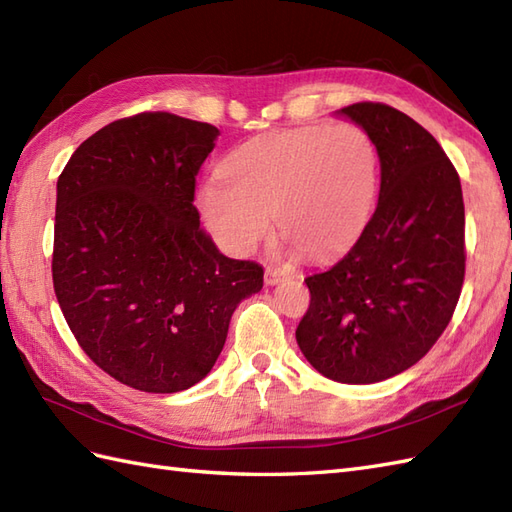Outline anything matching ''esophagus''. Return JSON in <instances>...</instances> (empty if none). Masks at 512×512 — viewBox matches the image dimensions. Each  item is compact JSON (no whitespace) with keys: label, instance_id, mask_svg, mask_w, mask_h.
Masks as SVG:
<instances>
[{"label":"esophagus","instance_id":"obj_1","mask_svg":"<svg viewBox=\"0 0 512 512\" xmlns=\"http://www.w3.org/2000/svg\"><path fill=\"white\" fill-rule=\"evenodd\" d=\"M283 279H285V272H281L279 268H266V272H264L266 285H277V283H281Z\"/></svg>","mask_w":512,"mask_h":512}]
</instances>
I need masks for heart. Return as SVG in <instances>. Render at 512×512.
Returning a JSON list of instances; mask_svg holds the SVG:
<instances>
[{"mask_svg":"<svg viewBox=\"0 0 512 512\" xmlns=\"http://www.w3.org/2000/svg\"><path fill=\"white\" fill-rule=\"evenodd\" d=\"M381 186V155L357 123L274 129L220 162L199 207L216 242L246 255L279 231L309 259L344 255L368 227Z\"/></svg>","mask_w":512,"mask_h":512,"instance_id":"heart-1","label":"heart"}]
</instances>
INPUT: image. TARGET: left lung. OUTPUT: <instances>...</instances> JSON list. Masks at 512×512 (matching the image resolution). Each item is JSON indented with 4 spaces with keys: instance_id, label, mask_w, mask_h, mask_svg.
I'll use <instances>...</instances> for the list:
<instances>
[{
    "instance_id": "1",
    "label": "left lung",
    "mask_w": 512,
    "mask_h": 512,
    "mask_svg": "<svg viewBox=\"0 0 512 512\" xmlns=\"http://www.w3.org/2000/svg\"><path fill=\"white\" fill-rule=\"evenodd\" d=\"M381 155L378 205L350 251L305 279L296 329L305 359L337 383L368 385L409 370L450 324L465 279L461 179L441 144L387 103L339 110Z\"/></svg>"
}]
</instances>
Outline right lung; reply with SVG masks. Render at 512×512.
<instances>
[{
    "label": "right lung",
    "mask_w": 512,
    "mask_h": 512,
    "mask_svg": "<svg viewBox=\"0 0 512 512\" xmlns=\"http://www.w3.org/2000/svg\"><path fill=\"white\" fill-rule=\"evenodd\" d=\"M220 131L170 112L119 119L58 177L54 290L71 333L116 381L149 393L196 385L235 307L264 285L201 229L196 175Z\"/></svg>",
    "instance_id": "right-lung-1"
}]
</instances>
